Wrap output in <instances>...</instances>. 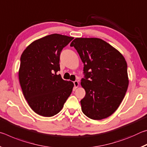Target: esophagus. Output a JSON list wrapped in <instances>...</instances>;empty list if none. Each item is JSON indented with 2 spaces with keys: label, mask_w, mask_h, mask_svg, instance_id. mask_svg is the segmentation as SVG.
<instances>
[{
  "label": "esophagus",
  "mask_w": 147,
  "mask_h": 147,
  "mask_svg": "<svg viewBox=\"0 0 147 147\" xmlns=\"http://www.w3.org/2000/svg\"><path fill=\"white\" fill-rule=\"evenodd\" d=\"M73 83H74V87H75L76 88H78V86H79V83H78V82L77 81V80H75L74 82H73Z\"/></svg>",
  "instance_id": "1"
}]
</instances>
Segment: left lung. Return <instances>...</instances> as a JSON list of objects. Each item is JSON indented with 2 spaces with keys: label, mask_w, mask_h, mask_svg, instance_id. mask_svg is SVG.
<instances>
[{
  "label": "left lung",
  "mask_w": 147,
  "mask_h": 147,
  "mask_svg": "<svg viewBox=\"0 0 147 147\" xmlns=\"http://www.w3.org/2000/svg\"><path fill=\"white\" fill-rule=\"evenodd\" d=\"M84 63L81 85L86 95L82 112L93 120L108 117L119 108L128 86L127 63L123 56L99 38H76L71 42Z\"/></svg>",
  "instance_id": "obj_1"
}]
</instances>
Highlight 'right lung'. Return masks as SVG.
Segmentation results:
<instances>
[{
  "label": "right lung",
  "mask_w": 147,
  "mask_h": 147,
  "mask_svg": "<svg viewBox=\"0 0 147 147\" xmlns=\"http://www.w3.org/2000/svg\"><path fill=\"white\" fill-rule=\"evenodd\" d=\"M74 38L53 34L34 41L23 51L19 71L24 98L34 112L43 117L56 115L63 108L74 86L60 74L61 52Z\"/></svg>",
  "instance_id": "right-lung-1"
}]
</instances>
